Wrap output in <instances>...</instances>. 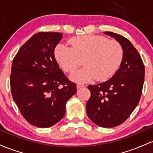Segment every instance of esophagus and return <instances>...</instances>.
Returning a JSON list of instances; mask_svg holds the SVG:
<instances>
[{"label":"esophagus","mask_w":153,"mask_h":153,"mask_svg":"<svg viewBox=\"0 0 153 153\" xmlns=\"http://www.w3.org/2000/svg\"><path fill=\"white\" fill-rule=\"evenodd\" d=\"M76 87H77V88L79 89V88H80L84 87V85H82V84H77V86Z\"/></svg>","instance_id":"esophagus-1"}]
</instances>
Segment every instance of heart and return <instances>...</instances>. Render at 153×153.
Masks as SVG:
<instances>
[{"label": "heart", "instance_id": "heart-1", "mask_svg": "<svg viewBox=\"0 0 153 153\" xmlns=\"http://www.w3.org/2000/svg\"><path fill=\"white\" fill-rule=\"evenodd\" d=\"M71 47L59 43L54 49V57L64 71L73 73L81 65L85 68L71 76L73 81L88 82L96 78L104 81L112 76L120 65L123 50L120 44L103 36L86 34L72 38Z\"/></svg>", "mask_w": 153, "mask_h": 153}]
</instances>
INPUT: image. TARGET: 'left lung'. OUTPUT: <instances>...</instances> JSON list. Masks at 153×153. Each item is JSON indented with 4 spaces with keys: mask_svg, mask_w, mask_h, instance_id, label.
Listing matches in <instances>:
<instances>
[{
    "mask_svg": "<svg viewBox=\"0 0 153 153\" xmlns=\"http://www.w3.org/2000/svg\"><path fill=\"white\" fill-rule=\"evenodd\" d=\"M103 34L120 44L122 60L118 71L109 80L88 85L91 98L86 103V113L96 125L111 128L122 124L137 106L145 80V66L129 40L109 31Z\"/></svg>",
    "mask_w": 153,
    "mask_h": 153,
    "instance_id": "obj_1",
    "label": "left lung"
}]
</instances>
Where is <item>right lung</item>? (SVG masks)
Returning <instances> with one entry per match:
<instances>
[{"label": "right lung", "instance_id": "1", "mask_svg": "<svg viewBox=\"0 0 153 153\" xmlns=\"http://www.w3.org/2000/svg\"><path fill=\"white\" fill-rule=\"evenodd\" d=\"M62 33L39 32L21 47L11 66L13 99L31 125L47 128L65 114L66 103L76 93L54 57Z\"/></svg>", "mask_w": 153, "mask_h": 153}]
</instances>
